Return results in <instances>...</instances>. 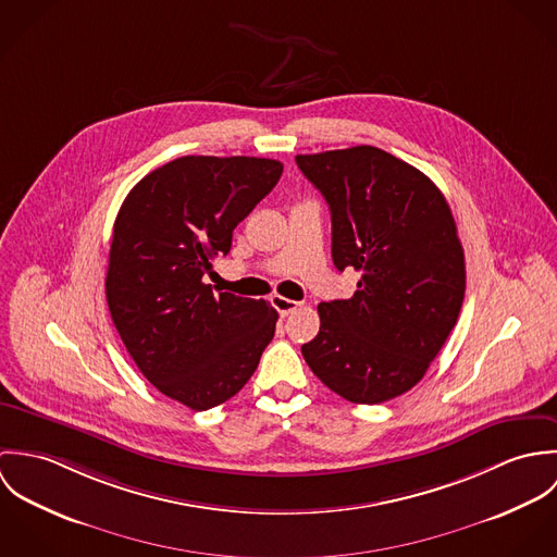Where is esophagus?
Returning <instances> with one entry per match:
<instances>
[{
  "instance_id": "obj_1",
  "label": "esophagus",
  "mask_w": 557,
  "mask_h": 557,
  "mask_svg": "<svg viewBox=\"0 0 557 557\" xmlns=\"http://www.w3.org/2000/svg\"><path fill=\"white\" fill-rule=\"evenodd\" d=\"M270 302H272V307L278 311L281 318H287L289 313H294V311L300 307V302L289 300V298H283V296H272Z\"/></svg>"
}]
</instances>
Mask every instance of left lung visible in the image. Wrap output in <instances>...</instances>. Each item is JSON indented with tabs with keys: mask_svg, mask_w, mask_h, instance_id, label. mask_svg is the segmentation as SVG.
<instances>
[{
	"mask_svg": "<svg viewBox=\"0 0 557 557\" xmlns=\"http://www.w3.org/2000/svg\"><path fill=\"white\" fill-rule=\"evenodd\" d=\"M332 214V261L360 272L349 300L321 302L302 345L336 395L377 405L411 391L455 327L466 255L442 190L416 166L356 146L296 157Z\"/></svg>",
	"mask_w": 557,
	"mask_h": 557,
	"instance_id": "1",
	"label": "left lung"
}]
</instances>
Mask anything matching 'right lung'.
Instances as JSON below:
<instances>
[{"label":"right lung","mask_w":557,"mask_h":557,"mask_svg":"<svg viewBox=\"0 0 557 557\" xmlns=\"http://www.w3.org/2000/svg\"><path fill=\"white\" fill-rule=\"evenodd\" d=\"M281 173L272 159L182 157L137 182L117 212L111 319L146 380L190 409L238 395L274 336L278 313L265 300L216 296L203 274Z\"/></svg>","instance_id":"add662e5"}]
</instances>
